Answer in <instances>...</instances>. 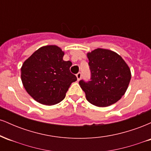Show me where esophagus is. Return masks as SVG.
<instances>
[{
	"label": "esophagus",
	"mask_w": 151,
	"mask_h": 151,
	"mask_svg": "<svg viewBox=\"0 0 151 151\" xmlns=\"http://www.w3.org/2000/svg\"><path fill=\"white\" fill-rule=\"evenodd\" d=\"M76 76H77V80L79 81L81 79V72H79V73H77L76 74Z\"/></svg>",
	"instance_id": "34e87169"
}]
</instances>
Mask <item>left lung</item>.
Instances as JSON below:
<instances>
[{"label": "left lung", "mask_w": 151, "mask_h": 151, "mask_svg": "<svg viewBox=\"0 0 151 151\" xmlns=\"http://www.w3.org/2000/svg\"><path fill=\"white\" fill-rule=\"evenodd\" d=\"M86 55L91 81H79L86 99L99 107L114 104L128 89L131 78L129 67L120 55L110 50L97 48Z\"/></svg>", "instance_id": "left-lung-1"}]
</instances>
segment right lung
Wrapping results in <instances>:
<instances>
[{
  "instance_id": "obj_1",
  "label": "right lung",
  "mask_w": 151,
  "mask_h": 151,
  "mask_svg": "<svg viewBox=\"0 0 151 151\" xmlns=\"http://www.w3.org/2000/svg\"><path fill=\"white\" fill-rule=\"evenodd\" d=\"M65 52L57 45L41 47L21 67V80L36 101L55 105L62 101L77 77L70 72L72 63L63 60Z\"/></svg>"
}]
</instances>
